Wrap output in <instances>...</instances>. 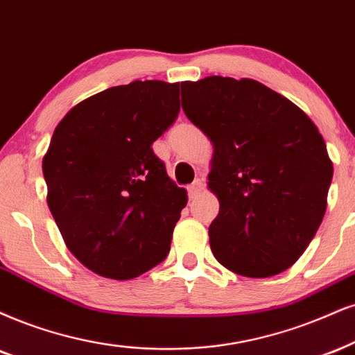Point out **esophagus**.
Listing matches in <instances>:
<instances>
[{"instance_id":"1","label":"esophagus","mask_w":355,"mask_h":355,"mask_svg":"<svg viewBox=\"0 0 355 355\" xmlns=\"http://www.w3.org/2000/svg\"><path fill=\"white\" fill-rule=\"evenodd\" d=\"M204 189V182H202V179H196L194 182H192V184L187 187V191H189V198L191 199H194V198H198V196L200 194V191Z\"/></svg>"}]
</instances>
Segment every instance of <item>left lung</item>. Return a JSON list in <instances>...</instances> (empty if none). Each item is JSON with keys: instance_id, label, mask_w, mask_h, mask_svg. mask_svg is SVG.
<instances>
[{"instance_id": "left-lung-1", "label": "left lung", "mask_w": 355, "mask_h": 355, "mask_svg": "<svg viewBox=\"0 0 355 355\" xmlns=\"http://www.w3.org/2000/svg\"><path fill=\"white\" fill-rule=\"evenodd\" d=\"M182 110L214 143L209 187L220 209L209 227L218 263L268 278L295 263L326 212L332 163L309 116L252 78L181 84Z\"/></svg>"}]
</instances>
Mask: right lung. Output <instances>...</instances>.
Listing matches in <instances>:
<instances>
[{"label":"right lung","instance_id":"right-lung-1","mask_svg":"<svg viewBox=\"0 0 355 355\" xmlns=\"http://www.w3.org/2000/svg\"><path fill=\"white\" fill-rule=\"evenodd\" d=\"M178 113L179 84L135 80L76 105L54 130L47 205L69 250L100 277L137 278L168 257L187 196L151 144Z\"/></svg>","mask_w":355,"mask_h":355}]
</instances>
